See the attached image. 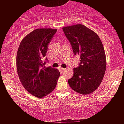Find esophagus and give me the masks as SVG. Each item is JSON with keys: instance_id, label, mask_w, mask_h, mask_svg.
<instances>
[{"instance_id": "obj_1", "label": "esophagus", "mask_w": 124, "mask_h": 124, "mask_svg": "<svg viewBox=\"0 0 124 124\" xmlns=\"http://www.w3.org/2000/svg\"><path fill=\"white\" fill-rule=\"evenodd\" d=\"M66 68H61V69H60V70H61V71H66Z\"/></svg>"}]
</instances>
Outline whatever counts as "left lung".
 Here are the masks:
<instances>
[{"mask_svg": "<svg viewBox=\"0 0 124 124\" xmlns=\"http://www.w3.org/2000/svg\"><path fill=\"white\" fill-rule=\"evenodd\" d=\"M63 30L74 54L80 56L79 66L73 69L69 85L81 94H91L99 87L106 72V56L101 40L96 33L82 24L64 27Z\"/></svg>", "mask_w": 124, "mask_h": 124, "instance_id": "left-lung-1", "label": "left lung"}]
</instances>
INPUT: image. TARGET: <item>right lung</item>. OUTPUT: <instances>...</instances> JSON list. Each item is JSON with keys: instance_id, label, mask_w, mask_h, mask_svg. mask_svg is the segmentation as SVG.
Listing matches in <instances>:
<instances>
[{"instance_id": "add662e5", "label": "right lung", "mask_w": 124, "mask_h": 124, "mask_svg": "<svg viewBox=\"0 0 124 124\" xmlns=\"http://www.w3.org/2000/svg\"><path fill=\"white\" fill-rule=\"evenodd\" d=\"M57 29L38 28L25 36L17 51L16 65L18 78L31 95L42 98L50 94L60 76L58 70L45 67L43 58Z\"/></svg>"}]
</instances>
